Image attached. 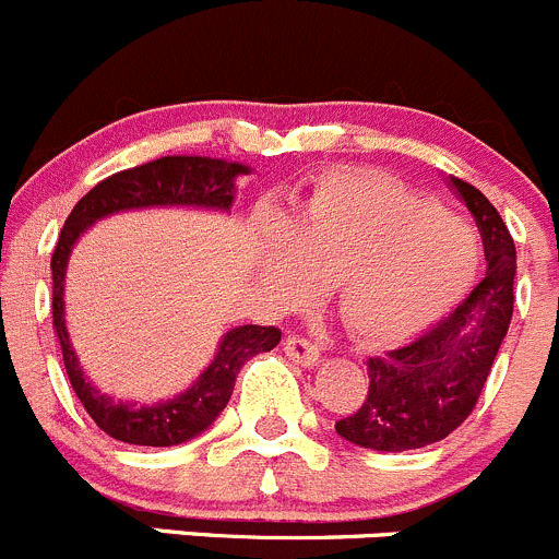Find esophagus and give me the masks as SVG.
Returning a JSON list of instances; mask_svg holds the SVG:
<instances>
[{
    "label": "esophagus",
    "instance_id": "1",
    "mask_svg": "<svg viewBox=\"0 0 559 559\" xmlns=\"http://www.w3.org/2000/svg\"><path fill=\"white\" fill-rule=\"evenodd\" d=\"M282 347H285L287 356H290L293 361L301 364V367H314L320 358L318 345H312V342L301 334H287L285 340H282Z\"/></svg>",
    "mask_w": 559,
    "mask_h": 559
}]
</instances>
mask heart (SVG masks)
Masks as SVG:
<instances>
[{
    "label": "heart",
    "mask_w": 559,
    "mask_h": 559,
    "mask_svg": "<svg viewBox=\"0 0 559 559\" xmlns=\"http://www.w3.org/2000/svg\"><path fill=\"white\" fill-rule=\"evenodd\" d=\"M263 282L280 301H301L331 282L353 340L391 345L427 329L473 285V230L438 198L374 170H331L293 212L269 219Z\"/></svg>",
    "instance_id": "b5f03b06"
}]
</instances>
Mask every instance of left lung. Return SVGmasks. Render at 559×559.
Returning a JSON list of instances; mask_svg holds the SVG:
<instances>
[{
	"label": "left lung",
	"instance_id": "obj_1",
	"mask_svg": "<svg viewBox=\"0 0 559 559\" xmlns=\"http://www.w3.org/2000/svg\"><path fill=\"white\" fill-rule=\"evenodd\" d=\"M456 192L467 203L480 241L486 274L445 318L407 345L369 358V391L361 407L334 424L361 449L413 451L440 443L467 421L491 372L513 314L516 247L489 198L462 179Z\"/></svg>",
	"mask_w": 559,
	"mask_h": 559
}]
</instances>
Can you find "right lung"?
I'll list each match as a JSON object with an SVG mask.
<instances>
[{"label":"right lung","mask_w":559,"mask_h":559,"mask_svg":"<svg viewBox=\"0 0 559 559\" xmlns=\"http://www.w3.org/2000/svg\"><path fill=\"white\" fill-rule=\"evenodd\" d=\"M239 174H250L245 165L225 163L209 157H159L135 168L119 170L99 181L86 192L59 234L57 250L51 258L53 274V329L62 345L64 369L70 385L92 421L110 435L114 440L130 445H179L195 438L214 424L234 394L236 374L258 353L272 350L280 342L282 331L274 325H239L228 331L219 342L217 358L209 364L206 372L198 378L192 389L176 400L154 407H135L124 402H114L99 394L84 378L75 350L70 347L68 329H64V269H68L70 250L75 239L99 217L114 212L143 206H206L230 209L234 203V179Z\"/></svg>","instance_id":"add662e5"}]
</instances>
